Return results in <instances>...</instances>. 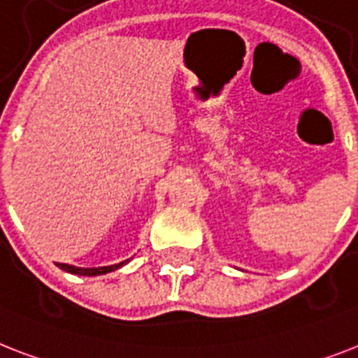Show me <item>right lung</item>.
<instances>
[{"label": "right lung", "instance_id": "right-lung-1", "mask_svg": "<svg viewBox=\"0 0 358 358\" xmlns=\"http://www.w3.org/2000/svg\"><path fill=\"white\" fill-rule=\"evenodd\" d=\"M130 259L121 261L117 264H110V266H94V268H83V266H73V264H66V263H57V266H60L62 270L69 272V274H77V275H103L108 274V272H113V270L121 268L123 264L129 263Z\"/></svg>", "mask_w": 358, "mask_h": 358}]
</instances>
